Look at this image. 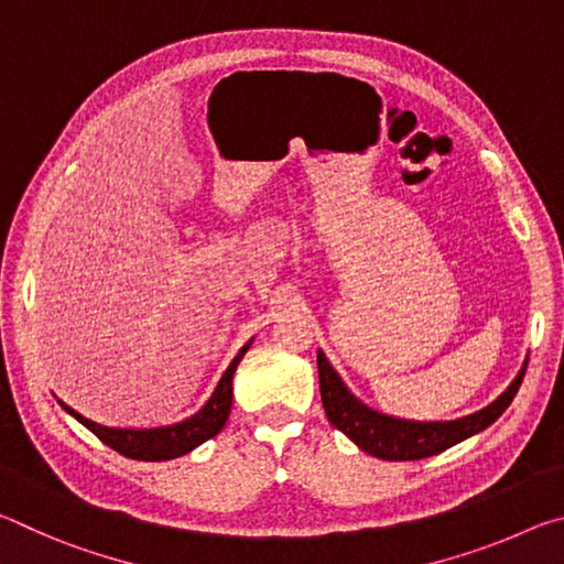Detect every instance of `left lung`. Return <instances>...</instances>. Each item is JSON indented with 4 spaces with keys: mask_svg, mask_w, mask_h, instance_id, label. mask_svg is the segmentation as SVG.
Masks as SVG:
<instances>
[{
    "mask_svg": "<svg viewBox=\"0 0 564 564\" xmlns=\"http://www.w3.org/2000/svg\"><path fill=\"white\" fill-rule=\"evenodd\" d=\"M524 370H528V360H524L518 378L512 380L508 390L500 398H495L488 408L457 420H443V423H420V420H403L378 413V410L360 403L343 383L336 370H333L326 352L318 350L321 400L330 425L346 433L362 453L380 457V460H423V457L443 453L447 447L485 431L508 410L512 398L518 395Z\"/></svg>",
    "mask_w": 564,
    "mask_h": 564,
    "instance_id": "obj_1",
    "label": "left lung"
}]
</instances>
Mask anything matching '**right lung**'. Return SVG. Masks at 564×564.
<instances>
[{"label": "right lung", "mask_w": 564, "mask_h": 564, "mask_svg": "<svg viewBox=\"0 0 564 564\" xmlns=\"http://www.w3.org/2000/svg\"><path fill=\"white\" fill-rule=\"evenodd\" d=\"M251 348V340L238 350V356L231 360V366L226 368V373L218 380L216 390L212 398L206 400V405L198 410L186 420L174 425H161V427H141V431H133V427H107L94 423V420L84 417L76 413L74 408L66 403L59 405L69 413L72 417L79 420L84 427L99 437L104 445H109L111 451L121 453L123 457H131V460H144V463H161V460H174V457H181L194 451L202 443H206L208 437H214L221 433V427L226 425L228 413H231V403H234V373L238 368V362L246 356V350Z\"/></svg>", "instance_id": "add662e5"}]
</instances>
